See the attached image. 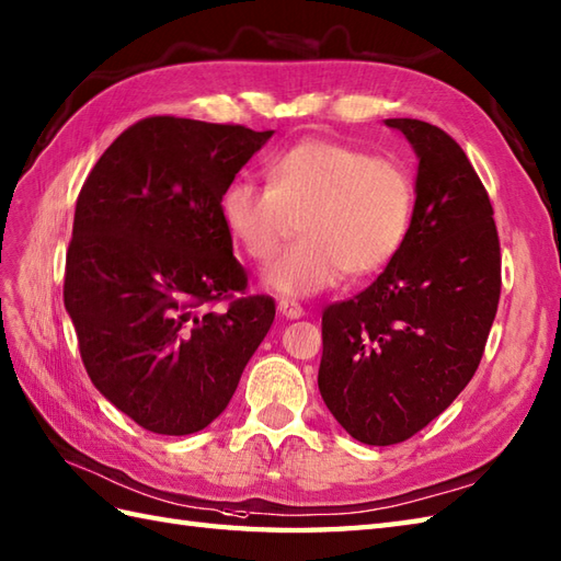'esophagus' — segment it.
Here are the masks:
<instances>
[{"mask_svg": "<svg viewBox=\"0 0 561 561\" xmlns=\"http://www.w3.org/2000/svg\"><path fill=\"white\" fill-rule=\"evenodd\" d=\"M277 310H279V316H284L286 320L304 318V308L298 306L296 301H289V298H282V301L277 304Z\"/></svg>", "mask_w": 561, "mask_h": 561, "instance_id": "esophagus-1", "label": "esophagus"}]
</instances>
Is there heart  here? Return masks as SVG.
<instances>
[{"label": "heart", "mask_w": 561, "mask_h": 561, "mask_svg": "<svg viewBox=\"0 0 561 561\" xmlns=\"http://www.w3.org/2000/svg\"><path fill=\"white\" fill-rule=\"evenodd\" d=\"M413 181L407 169L330 138H306L267 167V186L233 179L219 217L233 245L270 265L296 229L306 237L267 270V289L312 296L346 270L354 277L385 267L411 225Z\"/></svg>", "instance_id": "heart-1"}]
</instances>
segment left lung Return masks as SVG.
<instances>
[{
    "instance_id": "1",
    "label": "left lung",
    "mask_w": 561,
    "mask_h": 561,
    "mask_svg": "<svg viewBox=\"0 0 561 561\" xmlns=\"http://www.w3.org/2000/svg\"><path fill=\"white\" fill-rule=\"evenodd\" d=\"M419 158L401 249L366 291L322 312V401L363 445L409 439L471 382L502 289L497 227L459 142L419 119H385Z\"/></svg>"
}]
</instances>
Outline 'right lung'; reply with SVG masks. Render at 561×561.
<instances>
[{"instance_id": "1", "label": "right lung", "mask_w": 561, "mask_h": 561, "mask_svg": "<svg viewBox=\"0 0 561 561\" xmlns=\"http://www.w3.org/2000/svg\"><path fill=\"white\" fill-rule=\"evenodd\" d=\"M272 134L150 116L78 195L64 306L98 392L150 433L210 425L275 320L270 296L207 310L249 284L219 198Z\"/></svg>"}]
</instances>
